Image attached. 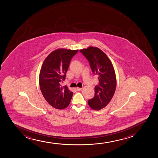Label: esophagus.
I'll return each mask as SVG.
<instances>
[{"instance_id": "obj_1", "label": "esophagus", "mask_w": 158, "mask_h": 158, "mask_svg": "<svg viewBox=\"0 0 158 158\" xmlns=\"http://www.w3.org/2000/svg\"><path fill=\"white\" fill-rule=\"evenodd\" d=\"M76 89L77 91H81L82 90V88H79V87H77Z\"/></svg>"}]
</instances>
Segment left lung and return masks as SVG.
Instances as JSON below:
<instances>
[{
	"instance_id": "left-lung-1",
	"label": "left lung",
	"mask_w": 158,
	"mask_h": 158,
	"mask_svg": "<svg viewBox=\"0 0 158 158\" xmlns=\"http://www.w3.org/2000/svg\"><path fill=\"white\" fill-rule=\"evenodd\" d=\"M80 51L89 60L93 73L98 76L94 97L88 101L89 106L98 111L107 106L114 94L116 87L114 69L107 55L98 47L90 46Z\"/></svg>"
}]
</instances>
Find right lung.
I'll use <instances>...</instances> for the list:
<instances>
[{"instance_id":"add662e5","label":"right lung","mask_w":158,"mask_h":158,"mask_svg":"<svg viewBox=\"0 0 158 158\" xmlns=\"http://www.w3.org/2000/svg\"><path fill=\"white\" fill-rule=\"evenodd\" d=\"M78 49L59 48L51 52L44 60L39 76L40 91L46 101L55 109L67 107L73 93L60 84L65 80L69 63Z\"/></svg>"}]
</instances>
